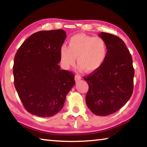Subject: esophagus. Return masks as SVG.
<instances>
[{
    "instance_id": "1",
    "label": "esophagus",
    "mask_w": 147,
    "mask_h": 147,
    "mask_svg": "<svg viewBox=\"0 0 147 147\" xmlns=\"http://www.w3.org/2000/svg\"><path fill=\"white\" fill-rule=\"evenodd\" d=\"M81 79H82L81 76L78 75V74H77V75L75 76V80H76V82H78L79 80H80Z\"/></svg>"
}]
</instances>
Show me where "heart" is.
Masks as SVG:
<instances>
[{"instance_id": "obj_1", "label": "heart", "mask_w": 147, "mask_h": 147, "mask_svg": "<svg viewBox=\"0 0 147 147\" xmlns=\"http://www.w3.org/2000/svg\"><path fill=\"white\" fill-rule=\"evenodd\" d=\"M108 50L106 42L100 37L77 34L69 40V47L63 45L60 49L62 64L69 68L77 63L81 70L93 73L100 69L105 61Z\"/></svg>"}]
</instances>
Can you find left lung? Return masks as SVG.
I'll return each instance as SVG.
<instances>
[{
    "label": "left lung",
    "mask_w": 147,
    "mask_h": 147,
    "mask_svg": "<svg viewBox=\"0 0 147 147\" xmlns=\"http://www.w3.org/2000/svg\"><path fill=\"white\" fill-rule=\"evenodd\" d=\"M108 54L101 67L84 79L89 85L86 101L94 114L106 116L125 105L134 89L132 58L125 43L119 37L101 32Z\"/></svg>",
    "instance_id": "1"
}]
</instances>
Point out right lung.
Returning <instances> with one entry per match:
<instances>
[{"label": "right lung", "mask_w": 147, "mask_h": 147, "mask_svg": "<svg viewBox=\"0 0 147 147\" xmlns=\"http://www.w3.org/2000/svg\"><path fill=\"white\" fill-rule=\"evenodd\" d=\"M63 30L36 32L24 41L14 58V85L27 111L49 117L61 110L75 84L74 74L60 69Z\"/></svg>", "instance_id": "obj_1"}]
</instances>
